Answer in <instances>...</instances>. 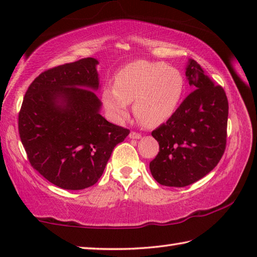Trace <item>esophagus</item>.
<instances>
[{"instance_id": "34e87169", "label": "esophagus", "mask_w": 257, "mask_h": 257, "mask_svg": "<svg viewBox=\"0 0 257 257\" xmlns=\"http://www.w3.org/2000/svg\"><path fill=\"white\" fill-rule=\"evenodd\" d=\"M128 137H130V139H136V140L141 139V134L136 133V132H131V133H130Z\"/></svg>"}]
</instances>
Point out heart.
Listing matches in <instances>:
<instances>
[{
  "label": "heart",
  "mask_w": 257,
  "mask_h": 257,
  "mask_svg": "<svg viewBox=\"0 0 257 257\" xmlns=\"http://www.w3.org/2000/svg\"><path fill=\"white\" fill-rule=\"evenodd\" d=\"M184 78L178 70L163 63L136 61L116 76L115 87L102 93L109 116L116 123L128 118V103L144 126L155 127L167 121L180 104Z\"/></svg>",
  "instance_id": "heart-1"
}]
</instances>
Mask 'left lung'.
I'll use <instances>...</instances> for the list:
<instances>
[{
	"instance_id": "1",
	"label": "left lung",
	"mask_w": 257,
	"mask_h": 257,
	"mask_svg": "<svg viewBox=\"0 0 257 257\" xmlns=\"http://www.w3.org/2000/svg\"><path fill=\"white\" fill-rule=\"evenodd\" d=\"M186 78L193 92L165 124L152 132L160 145L149 163L152 176L163 186L185 187L203 178L218 164L226 145L228 116L224 89L188 60Z\"/></svg>"
}]
</instances>
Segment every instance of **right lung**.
<instances>
[{
	"label": "right lung",
	"mask_w": 257,
	"mask_h": 257,
	"mask_svg": "<svg viewBox=\"0 0 257 257\" xmlns=\"http://www.w3.org/2000/svg\"><path fill=\"white\" fill-rule=\"evenodd\" d=\"M97 64L88 57L42 72L19 112V136L30 163L63 189L93 186L113 148L130 133L101 115Z\"/></svg>",
	"instance_id": "right-lung-1"
}]
</instances>
